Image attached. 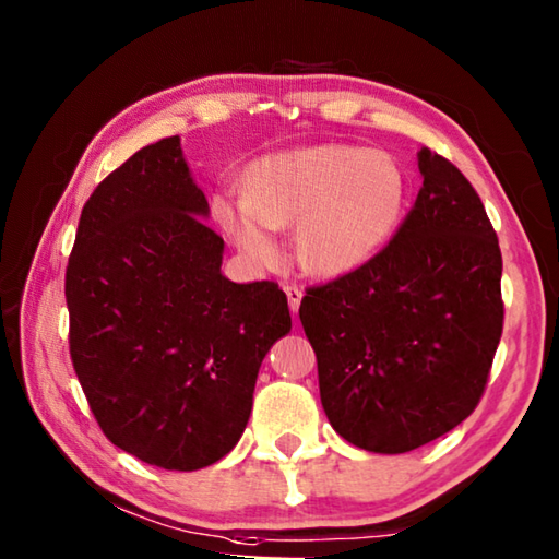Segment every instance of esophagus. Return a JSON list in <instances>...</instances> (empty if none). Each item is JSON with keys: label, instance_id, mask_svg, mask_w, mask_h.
Instances as JSON below:
<instances>
[{"label": "esophagus", "instance_id": "obj_1", "mask_svg": "<svg viewBox=\"0 0 559 559\" xmlns=\"http://www.w3.org/2000/svg\"><path fill=\"white\" fill-rule=\"evenodd\" d=\"M283 290H286V296H288V308L293 310V313H298V308H300V298H302V290H300L298 286H286Z\"/></svg>", "mask_w": 559, "mask_h": 559}]
</instances>
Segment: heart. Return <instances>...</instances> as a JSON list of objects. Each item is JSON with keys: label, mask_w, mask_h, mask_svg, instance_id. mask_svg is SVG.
<instances>
[{"label": "heart", "mask_w": 559, "mask_h": 559, "mask_svg": "<svg viewBox=\"0 0 559 559\" xmlns=\"http://www.w3.org/2000/svg\"><path fill=\"white\" fill-rule=\"evenodd\" d=\"M241 210L216 206V219L246 257L276 253L263 231H288L306 276L343 278L392 241L406 204V175L394 155L323 143L253 159L239 179Z\"/></svg>", "instance_id": "1"}]
</instances>
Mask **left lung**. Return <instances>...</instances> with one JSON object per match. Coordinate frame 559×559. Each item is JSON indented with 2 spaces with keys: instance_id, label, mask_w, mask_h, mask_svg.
Returning <instances> with one entry per match:
<instances>
[{
  "instance_id": "left-lung-1",
  "label": "left lung",
  "mask_w": 559,
  "mask_h": 559,
  "mask_svg": "<svg viewBox=\"0 0 559 559\" xmlns=\"http://www.w3.org/2000/svg\"><path fill=\"white\" fill-rule=\"evenodd\" d=\"M419 169L392 241L359 271L310 286L298 310L330 424L374 453L414 451L471 416L503 335V257L484 202L429 147Z\"/></svg>"
}]
</instances>
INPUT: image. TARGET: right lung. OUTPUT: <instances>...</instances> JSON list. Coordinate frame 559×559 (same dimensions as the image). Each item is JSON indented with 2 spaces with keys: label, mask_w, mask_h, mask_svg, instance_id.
<instances>
[{
  "label": "right lung",
  "mask_w": 559,
  "mask_h": 559,
  "mask_svg": "<svg viewBox=\"0 0 559 559\" xmlns=\"http://www.w3.org/2000/svg\"><path fill=\"white\" fill-rule=\"evenodd\" d=\"M179 138L138 150L93 189L66 266L69 349L100 431L167 471L212 466L241 439L259 367L288 335L273 281L222 276Z\"/></svg>",
  "instance_id": "obj_1"
}]
</instances>
